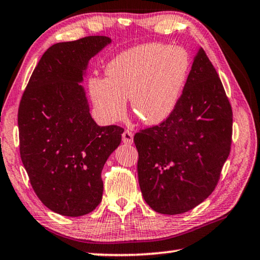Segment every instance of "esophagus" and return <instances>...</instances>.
<instances>
[{
  "instance_id": "obj_1",
  "label": "esophagus",
  "mask_w": 260,
  "mask_h": 260,
  "mask_svg": "<svg viewBox=\"0 0 260 260\" xmlns=\"http://www.w3.org/2000/svg\"><path fill=\"white\" fill-rule=\"evenodd\" d=\"M122 142L125 144H133L134 142V135L132 133L131 131H125L124 133H122Z\"/></svg>"
}]
</instances>
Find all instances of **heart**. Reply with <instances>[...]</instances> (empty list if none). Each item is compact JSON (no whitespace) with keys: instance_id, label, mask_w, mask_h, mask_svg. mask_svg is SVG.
Listing matches in <instances>:
<instances>
[{"instance_id":"b5f03b06","label":"heart","mask_w":260,"mask_h":260,"mask_svg":"<svg viewBox=\"0 0 260 260\" xmlns=\"http://www.w3.org/2000/svg\"><path fill=\"white\" fill-rule=\"evenodd\" d=\"M190 68L181 47L146 43L122 51L107 65V79L93 78L89 93L101 119L116 122L132 111L146 125H159L177 108Z\"/></svg>"}]
</instances>
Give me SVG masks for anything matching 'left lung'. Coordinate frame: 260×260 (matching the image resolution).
Here are the masks:
<instances>
[{
  "instance_id": "obj_1",
  "label": "left lung",
  "mask_w": 260,
  "mask_h": 260,
  "mask_svg": "<svg viewBox=\"0 0 260 260\" xmlns=\"http://www.w3.org/2000/svg\"><path fill=\"white\" fill-rule=\"evenodd\" d=\"M233 112L217 71L200 48L170 118L134 135L146 203L180 214L212 193L231 151Z\"/></svg>"
}]
</instances>
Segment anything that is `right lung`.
<instances>
[{"instance_id": "add662e5", "label": "right lung", "mask_w": 260, "mask_h": 260, "mask_svg": "<svg viewBox=\"0 0 260 260\" xmlns=\"http://www.w3.org/2000/svg\"><path fill=\"white\" fill-rule=\"evenodd\" d=\"M110 43L96 35L51 46L19 104L20 157L30 184L48 209L67 217L101 203V173L121 142V127H101L91 118L81 86L89 59Z\"/></svg>"}]
</instances>
